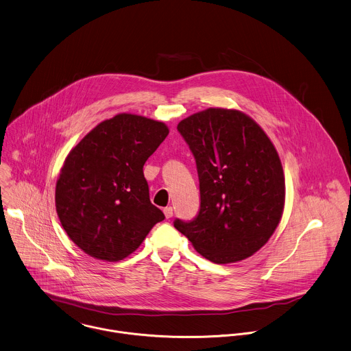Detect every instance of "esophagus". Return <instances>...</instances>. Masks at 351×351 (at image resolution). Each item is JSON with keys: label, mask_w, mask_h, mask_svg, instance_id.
Here are the masks:
<instances>
[{"label": "esophagus", "mask_w": 351, "mask_h": 351, "mask_svg": "<svg viewBox=\"0 0 351 351\" xmlns=\"http://www.w3.org/2000/svg\"><path fill=\"white\" fill-rule=\"evenodd\" d=\"M164 214H165V218H168V219H169V218L173 215V209H172L171 206H168V208H165V209H164Z\"/></svg>", "instance_id": "1"}]
</instances>
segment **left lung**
I'll return each instance as SVG.
<instances>
[{
  "instance_id": "1",
  "label": "left lung",
  "mask_w": 351,
  "mask_h": 351,
  "mask_svg": "<svg viewBox=\"0 0 351 351\" xmlns=\"http://www.w3.org/2000/svg\"><path fill=\"white\" fill-rule=\"evenodd\" d=\"M198 169L201 209L175 221L204 258L234 263L259 251L276 232L285 208L278 152L263 129L239 110L208 108L178 125Z\"/></svg>"
}]
</instances>
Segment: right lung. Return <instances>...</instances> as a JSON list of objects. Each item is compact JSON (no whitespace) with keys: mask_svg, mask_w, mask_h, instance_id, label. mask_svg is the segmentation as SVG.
<instances>
[{"mask_svg":"<svg viewBox=\"0 0 351 351\" xmlns=\"http://www.w3.org/2000/svg\"><path fill=\"white\" fill-rule=\"evenodd\" d=\"M168 133L164 122L123 112L100 122L69 152L56 184V209L86 255L123 261L165 218L149 199L142 168Z\"/></svg>","mask_w":351,"mask_h":351,"instance_id":"obj_1","label":"right lung"}]
</instances>
